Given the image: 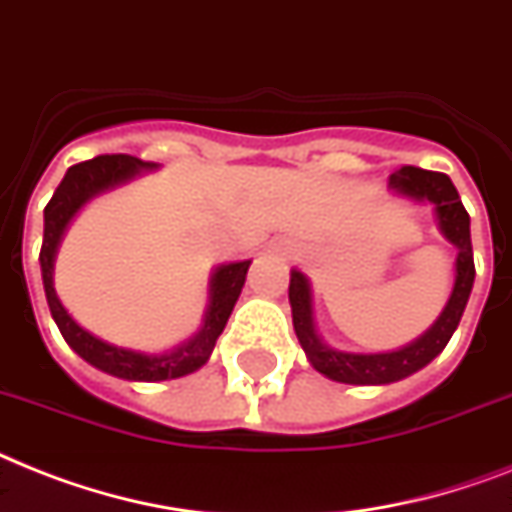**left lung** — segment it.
<instances>
[{"instance_id":"obj_1","label":"left lung","mask_w":512,"mask_h":512,"mask_svg":"<svg viewBox=\"0 0 512 512\" xmlns=\"http://www.w3.org/2000/svg\"><path fill=\"white\" fill-rule=\"evenodd\" d=\"M389 186L397 194L415 202H431L436 207V220L442 228L444 239L455 244L458 249V260H455V286H452L450 302L436 318L434 326L415 339L402 350L394 352H376V355H360V352H342L323 344V339L315 331L313 323V294L307 278L292 270V281H289V302H292V321L297 339L305 350L307 360L313 368L331 381L339 384H392L410 373L421 371L423 365H429L439 352L447 347L450 336L455 334L463 310L471 297L473 278H476V265H473V247H471V218L465 213L460 194L450 176L434 173V170L413 168V165H402L389 176Z\"/></svg>"}]
</instances>
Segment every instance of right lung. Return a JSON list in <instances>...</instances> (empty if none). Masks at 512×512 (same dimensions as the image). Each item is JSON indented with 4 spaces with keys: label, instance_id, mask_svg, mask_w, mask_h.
I'll list each match as a JSON object with an SVG mask.
<instances>
[{
    "label": "right lung",
    "instance_id": "obj_1",
    "mask_svg": "<svg viewBox=\"0 0 512 512\" xmlns=\"http://www.w3.org/2000/svg\"><path fill=\"white\" fill-rule=\"evenodd\" d=\"M152 162H144L131 155H99L94 160L78 162L68 168L60 186L54 189L49 205L44 207V242H41V278H44V292H47L49 310L52 318L60 328L62 339L73 347V352L91 363L99 371L110 373V376L126 378V381H168V378H181L186 373H194L197 368L207 363V357L213 352L218 336L228 323V315L234 310L236 299L242 294L244 278H247L249 260L244 263H228L220 265L210 278V305L205 313V326L199 328L197 336H191L189 342L176 347L173 352L165 355H144V352L126 350V347H115L86 328L78 326L62 307L54 292V255L60 247V239L65 228L73 220V215L81 210L91 197H97L102 191L115 189V186L126 184L136 178L141 170H152Z\"/></svg>",
    "mask_w": 512,
    "mask_h": 512
}]
</instances>
